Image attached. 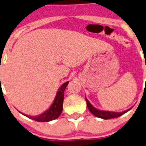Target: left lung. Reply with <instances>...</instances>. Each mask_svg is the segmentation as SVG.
Instances as JSON below:
<instances>
[{"label": "left lung", "mask_w": 146, "mask_h": 146, "mask_svg": "<svg viewBox=\"0 0 146 146\" xmlns=\"http://www.w3.org/2000/svg\"><path fill=\"white\" fill-rule=\"evenodd\" d=\"M86 101H87V107H88L89 110L90 111L92 115H94L96 117H100V118L105 119V120H107V119L110 118H115V117H118L120 116H121L122 115L125 114L126 112H127L128 111L131 110V108L129 109V110H126V111H120V112H117V111H105V110H98L96 107L92 106L90 104V102L87 100V98L85 97Z\"/></svg>", "instance_id": "1"}]
</instances>
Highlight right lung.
Instances as JSON below:
<instances>
[{"instance_id":"obj_1","label":"right lung","mask_w":146,"mask_h":146,"mask_svg":"<svg viewBox=\"0 0 146 146\" xmlns=\"http://www.w3.org/2000/svg\"><path fill=\"white\" fill-rule=\"evenodd\" d=\"M68 83H69V82H64L62 85L61 86L59 90L57 91V93L56 95L55 98H54L52 104L50 105L48 110L44 111L42 114L37 115V116H29V115H25V114L21 113V112L20 113L28 117L29 118L32 119V120H36V121H39V122H49L50 120L56 119L62 111L64 92L66 87L68 86Z\"/></svg>"}]
</instances>
